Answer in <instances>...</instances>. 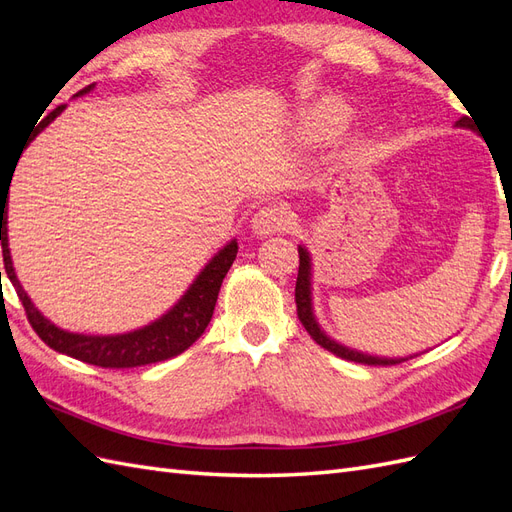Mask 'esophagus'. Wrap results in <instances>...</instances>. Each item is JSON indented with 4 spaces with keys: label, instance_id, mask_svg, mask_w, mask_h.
<instances>
[{
    "label": "esophagus",
    "instance_id": "esophagus-1",
    "mask_svg": "<svg viewBox=\"0 0 512 512\" xmlns=\"http://www.w3.org/2000/svg\"><path fill=\"white\" fill-rule=\"evenodd\" d=\"M292 215L284 205H267L254 213L252 230L258 237H269L275 232H282L290 226Z\"/></svg>",
    "mask_w": 512,
    "mask_h": 512
}]
</instances>
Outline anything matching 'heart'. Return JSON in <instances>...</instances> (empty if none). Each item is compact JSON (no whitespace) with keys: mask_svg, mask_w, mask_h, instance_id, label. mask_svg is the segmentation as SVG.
<instances>
[{"mask_svg":"<svg viewBox=\"0 0 512 512\" xmlns=\"http://www.w3.org/2000/svg\"><path fill=\"white\" fill-rule=\"evenodd\" d=\"M350 119V108L339 98H318L301 108L297 115V134L305 143H322L342 132Z\"/></svg>","mask_w":512,"mask_h":512,"instance_id":"obj_1","label":"heart"}]
</instances>
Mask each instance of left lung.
<instances>
[{"label":"left lung","instance_id":"obj_1","mask_svg":"<svg viewBox=\"0 0 512 512\" xmlns=\"http://www.w3.org/2000/svg\"><path fill=\"white\" fill-rule=\"evenodd\" d=\"M457 128L474 130L472 121L468 117H461L457 121ZM294 299H297V314H299V320L303 322L305 331L312 335V339L318 346L333 352L335 356H342V359H346V361L365 363V365H397L401 361H408V359L418 356V354H414V356L412 354L410 356L369 354V352L356 350L342 342H337V339H333L327 331H324L316 318V312H314V262H312V254H309L305 245H299V275H297V288H294Z\"/></svg>","mask_w":512,"mask_h":512}]
</instances>
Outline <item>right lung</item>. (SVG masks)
<instances>
[{
  "label": "right lung",
  "mask_w": 512,
  "mask_h": 512,
  "mask_svg": "<svg viewBox=\"0 0 512 512\" xmlns=\"http://www.w3.org/2000/svg\"><path fill=\"white\" fill-rule=\"evenodd\" d=\"M94 87L96 85L81 89L74 98L89 94V91H94ZM64 111H66V104H61L55 108V111L46 115L38 123L32 136H29V143H32L34 138ZM8 183H12V179ZM8 183L0 185V241H2V252H4V267L8 273V280L12 282L14 290H17L19 299L25 307L29 322H32L34 331L40 335V339L46 346H51L53 350L68 354L72 359H79L89 365L123 369V367H141L149 363L166 361L170 356H177L183 350H188L196 339L205 333L207 324L211 322V316H213L215 301H218L222 280L226 277L228 269L232 267V262L237 258V250H239L237 239H230L226 245H222L220 250L209 258L207 265L200 269V273L194 277V282L181 294L177 303L170 309H166L160 318L145 324V327H138L126 333H108V335L74 333V331L57 327L55 322H51L40 312V309L34 305V301L29 299L25 288L21 286L17 271H14L10 245H8V200H6L10 190Z\"/></svg>",
  "instance_id": "right-lung-1"
}]
</instances>
